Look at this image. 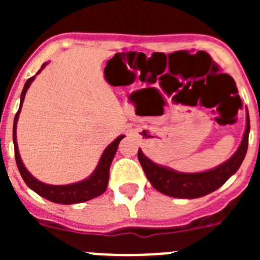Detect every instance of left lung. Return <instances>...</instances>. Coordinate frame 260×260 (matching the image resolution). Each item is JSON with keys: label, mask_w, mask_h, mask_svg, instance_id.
Here are the masks:
<instances>
[{"label": "left lung", "mask_w": 260, "mask_h": 260, "mask_svg": "<svg viewBox=\"0 0 260 260\" xmlns=\"http://www.w3.org/2000/svg\"><path fill=\"white\" fill-rule=\"evenodd\" d=\"M249 133L250 118L247 113L246 128H245L242 142L238 150L229 160L220 164L219 167L210 171L201 172V173H182V172L173 171L171 168L156 164L142 152L141 148L138 151V158L147 178L157 191L168 197H173V198H201L219 189L220 186L224 185L238 171V168L241 167L243 158L246 156L247 146H249Z\"/></svg>", "instance_id": "1"}]
</instances>
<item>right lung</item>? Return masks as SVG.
I'll use <instances>...</instances> for the list:
<instances>
[{
    "mask_svg": "<svg viewBox=\"0 0 260 260\" xmlns=\"http://www.w3.org/2000/svg\"><path fill=\"white\" fill-rule=\"evenodd\" d=\"M48 62L43 63L40 70L38 71V74L43 69L45 68ZM36 74V75H38ZM35 77L29 78L26 82L24 87H23L22 95H20V105L18 109L15 118H14V126H13V142H14V152H15V161H17V167L19 169V173L22 178L24 180L26 185L29 189L34 190L36 194H39L43 198L48 199V201L53 202V203L59 204H75L82 203V202L91 201V199L96 198L99 195H102L103 192L107 190L108 181H109V168L112 164L114 155L117 152L119 142L122 141L125 135H119L116 141H113L109 146L107 147L103 152L102 157L99 160V164L93 173L83 181L79 182L70 183V185H48V183L41 182V181L36 180L35 177L32 176L28 171L26 169L24 164H23L22 158H20L19 151H18V143H17V123L18 118H19L20 109H22L23 102H24V96H26L27 89L29 88L31 83L34 82Z\"/></svg>",
    "mask_w": 260,
    "mask_h": 260,
    "instance_id": "right-lung-1",
    "label": "right lung"
}]
</instances>
